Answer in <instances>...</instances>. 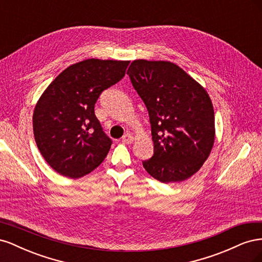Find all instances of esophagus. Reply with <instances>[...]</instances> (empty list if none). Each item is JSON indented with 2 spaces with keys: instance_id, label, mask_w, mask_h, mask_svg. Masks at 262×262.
Returning a JSON list of instances; mask_svg holds the SVG:
<instances>
[{
  "instance_id": "34e87169",
  "label": "esophagus",
  "mask_w": 262,
  "mask_h": 262,
  "mask_svg": "<svg viewBox=\"0 0 262 262\" xmlns=\"http://www.w3.org/2000/svg\"><path fill=\"white\" fill-rule=\"evenodd\" d=\"M122 141L124 142V143L131 144V143H133L134 138H133L132 134H130V133H126V134H124V136L122 137Z\"/></svg>"
}]
</instances>
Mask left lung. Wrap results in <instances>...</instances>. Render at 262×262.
<instances>
[{
  "instance_id": "8db88e82",
  "label": "left lung",
  "mask_w": 262,
  "mask_h": 262,
  "mask_svg": "<svg viewBox=\"0 0 262 262\" xmlns=\"http://www.w3.org/2000/svg\"><path fill=\"white\" fill-rule=\"evenodd\" d=\"M147 108L154 155L145 170L164 184L199 170L215 140L212 100L204 87L169 61H132L128 72Z\"/></svg>"
}]
</instances>
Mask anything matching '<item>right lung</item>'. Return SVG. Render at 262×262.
Instances as JSON below:
<instances>
[{
  "instance_id": "obj_1",
  "label": "right lung",
  "mask_w": 262,
  "mask_h": 262,
  "mask_svg": "<svg viewBox=\"0 0 262 262\" xmlns=\"http://www.w3.org/2000/svg\"><path fill=\"white\" fill-rule=\"evenodd\" d=\"M130 61L87 59L68 67L38 99L33 116L36 144L60 175L80 178L105 160L112 140L94 107L101 92L118 83Z\"/></svg>"
}]
</instances>
